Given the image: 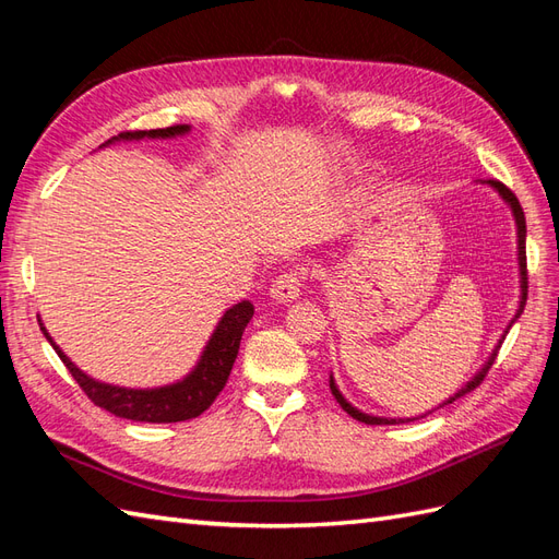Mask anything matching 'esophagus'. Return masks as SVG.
I'll list each match as a JSON object with an SVG mask.
<instances>
[{
  "label": "esophagus",
  "instance_id": "esophagus-1",
  "mask_svg": "<svg viewBox=\"0 0 559 559\" xmlns=\"http://www.w3.org/2000/svg\"><path fill=\"white\" fill-rule=\"evenodd\" d=\"M302 271H283V274L271 283L269 288V297L274 299V302H281V305H288V302H295V299L299 297V293H302Z\"/></svg>",
  "mask_w": 559,
  "mask_h": 559
}]
</instances>
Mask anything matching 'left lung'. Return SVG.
I'll return each mask as SVG.
<instances>
[{"instance_id":"1","label":"left lung","mask_w":559,"mask_h":559,"mask_svg":"<svg viewBox=\"0 0 559 559\" xmlns=\"http://www.w3.org/2000/svg\"><path fill=\"white\" fill-rule=\"evenodd\" d=\"M479 183H486V186H491V189L503 198V203L510 207V212H512V217H514V226H518V266H520V305H518V311H514V319L508 323V328L503 331V335H500V340H498V345L491 349V354H489V359L484 361V366L477 370L475 376H472L461 390H457L453 396H449L447 402H441L437 408H443V406H449V404H453L455 399H461V396H465L467 392H472L477 388V384L484 380V376L489 373V368L493 366V361H496V354H498V349H500V345H503V340H506V335H508V331L512 328V323L518 321L520 317H522V311H524V305H526V219H524V212H522V205H520V200L514 198V193L510 191V189H506L503 183L500 181H493V179H486V181H479ZM331 392H333V396L337 399V404L345 408L352 418H356L359 423H366V425H399V423H413V420H418V418H425L427 413H432V411H437V408H432V411H427V413H423V416H416V418H382V416H370V413H364V411H359L356 406H352L347 399H345V394L340 392V388H337V382H335V378H333V373H331Z\"/></svg>"}]
</instances>
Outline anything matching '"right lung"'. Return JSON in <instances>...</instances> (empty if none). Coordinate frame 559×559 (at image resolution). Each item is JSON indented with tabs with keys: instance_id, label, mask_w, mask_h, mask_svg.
Segmentation results:
<instances>
[{
	"instance_id": "right-lung-1",
	"label": "right lung",
	"mask_w": 559,
	"mask_h": 559,
	"mask_svg": "<svg viewBox=\"0 0 559 559\" xmlns=\"http://www.w3.org/2000/svg\"><path fill=\"white\" fill-rule=\"evenodd\" d=\"M189 124H175L165 127V130H146V132H122L106 141L104 146H110L116 141H141V139H177L189 134ZM102 146V148H104ZM254 313V307L248 299H240L238 305L228 307L219 323L214 325V331L207 340V345L200 352V359L189 370V376H183L177 382L163 384V388H146V390H134V388H118V384L102 382L90 378L84 370H80L73 361L68 359L66 352L56 345L53 337L39 321L41 333L49 340V345L61 356V361L70 370V376L78 380L80 388L84 390L96 406L112 413L116 418L124 420H136V423H181L198 418L200 413L212 406L214 399L224 390V384L231 376L234 361L238 356L240 337L246 325L250 323Z\"/></svg>"
}]
</instances>
